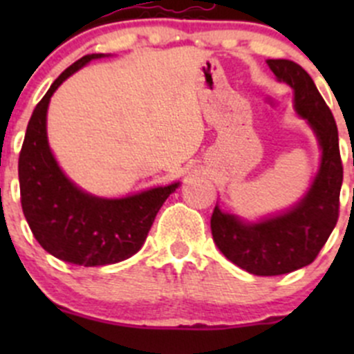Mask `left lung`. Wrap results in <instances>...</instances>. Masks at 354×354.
<instances>
[{"instance_id": "obj_1", "label": "left lung", "mask_w": 354, "mask_h": 354, "mask_svg": "<svg viewBox=\"0 0 354 354\" xmlns=\"http://www.w3.org/2000/svg\"><path fill=\"white\" fill-rule=\"evenodd\" d=\"M277 80L295 91V109L308 121L322 149L317 176L295 207L259 223H245L223 212L210 217L214 243L223 255L255 276H281L308 266L317 259L339 217L342 162L337 124L312 77L289 59H267Z\"/></svg>"}]
</instances>
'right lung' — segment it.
<instances>
[{"instance_id": "add662e5", "label": "right lung", "mask_w": 354, "mask_h": 354, "mask_svg": "<svg viewBox=\"0 0 354 354\" xmlns=\"http://www.w3.org/2000/svg\"><path fill=\"white\" fill-rule=\"evenodd\" d=\"M102 56H84L53 82L32 113L19 157L20 202L32 234L53 257L84 267L135 255L162 203L180 187L171 183L123 198H101L71 183L56 162L46 131L51 95L70 75Z\"/></svg>"}]
</instances>
